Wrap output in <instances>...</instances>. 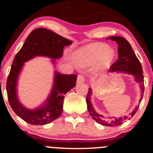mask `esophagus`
I'll return each instance as SVG.
<instances>
[{
  "label": "esophagus",
  "instance_id": "esophagus-1",
  "mask_svg": "<svg viewBox=\"0 0 153 153\" xmlns=\"http://www.w3.org/2000/svg\"><path fill=\"white\" fill-rule=\"evenodd\" d=\"M85 81V78H84L83 75H78V78H77V82L78 83H81V82H83Z\"/></svg>",
  "mask_w": 153,
  "mask_h": 153
}]
</instances>
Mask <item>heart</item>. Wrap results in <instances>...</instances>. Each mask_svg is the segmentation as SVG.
I'll use <instances>...</instances> for the list:
<instances>
[{"instance_id": "b5f03b06", "label": "heart", "mask_w": 153, "mask_h": 153, "mask_svg": "<svg viewBox=\"0 0 153 153\" xmlns=\"http://www.w3.org/2000/svg\"><path fill=\"white\" fill-rule=\"evenodd\" d=\"M114 57V51L103 43L91 44L78 50L74 54L75 62L80 66L99 63L102 68H108Z\"/></svg>"}]
</instances>
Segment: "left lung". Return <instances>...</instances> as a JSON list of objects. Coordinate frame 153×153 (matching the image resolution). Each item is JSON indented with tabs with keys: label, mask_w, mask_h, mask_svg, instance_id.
<instances>
[{
	"label": "left lung",
	"mask_w": 153,
	"mask_h": 153,
	"mask_svg": "<svg viewBox=\"0 0 153 153\" xmlns=\"http://www.w3.org/2000/svg\"><path fill=\"white\" fill-rule=\"evenodd\" d=\"M109 39L112 41H115L118 44V54L119 57L117 60L112 64L109 68V72H122V73H129L133 75L135 77V80L140 84V88L142 89V92H144V75L143 68L141 63L139 60L137 56L135 55L134 51L131 48L130 44L128 42L127 39H125L122 36H111ZM91 94V89H88V96L86 98L87 108L89 114L93 119H94L96 122L101 124L103 126L107 127H114V126H119L124 123L126 120L130 119L135 114L138 107H136L129 116L118 117V118H106L104 116L99 114L94 109L90 101V96ZM142 99H140V101Z\"/></svg>",
	"instance_id": "obj_1"
}]
</instances>
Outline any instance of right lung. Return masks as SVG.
Returning <instances> with one entry per match:
<instances>
[{
  "label": "right lung",
  "instance_id": "right-lung-1",
  "mask_svg": "<svg viewBox=\"0 0 153 153\" xmlns=\"http://www.w3.org/2000/svg\"><path fill=\"white\" fill-rule=\"evenodd\" d=\"M71 44L72 42L69 39L53 31L39 28L31 31L16 54L7 78V95L12 109L26 122L34 125H44L58 118L62 112L65 94L75 87L77 75L56 73L53 88L46 103L37 109L29 110L19 103L16 90L17 78L24 62L39 55L59 58L62 57L64 47Z\"/></svg>",
  "mask_w": 153,
  "mask_h": 153
}]
</instances>
